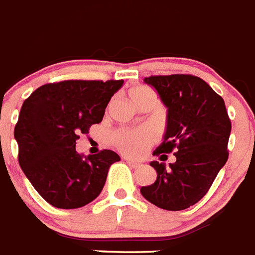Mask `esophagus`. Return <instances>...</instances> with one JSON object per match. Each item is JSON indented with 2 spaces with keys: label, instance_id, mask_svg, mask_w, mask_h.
I'll return each mask as SVG.
<instances>
[{
  "label": "esophagus",
  "instance_id": "1",
  "mask_svg": "<svg viewBox=\"0 0 255 255\" xmlns=\"http://www.w3.org/2000/svg\"><path fill=\"white\" fill-rule=\"evenodd\" d=\"M126 163H127V164L129 165L130 168H138V167H140V163H137V161H134V160H130V159H126Z\"/></svg>",
  "mask_w": 255,
  "mask_h": 255
}]
</instances>
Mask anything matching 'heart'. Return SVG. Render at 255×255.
I'll use <instances>...</instances> for the list:
<instances>
[{"label": "heart", "mask_w": 255, "mask_h": 255, "mask_svg": "<svg viewBox=\"0 0 255 255\" xmlns=\"http://www.w3.org/2000/svg\"><path fill=\"white\" fill-rule=\"evenodd\" d=\"M146 87H136L129 91V99L133 101L136 97L147 92ZM156 138V132L150 127L138 128V129H121L113 136L115 146L125 154L130 156H137L141 155L149 147L151 143H154Z\"/></svg>", "instance_id": "1"}]
</instances>
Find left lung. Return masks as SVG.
<instances>
[{"mask_svg":"<svg viewBox=\"0 0 255 255\" xmlns=\"http://www.w3.org/2000/svg\"><path fill=\"white\" fill-rule=\"evenodd\" d=\"M167 108L163 142L154 154L174 151L169 167L151 161L156 180L141 187L147 201L165 210H183L203 199L229 159L231 121L225 101L199 77L154 75L143 79Z\"/></svg>","mask_w":255,"mask_h":255,"instance_id":"left-lung-1","label":"left lung"}]
</instances>
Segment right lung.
<instances>
[{"label": "right lung", "instance_id": "1", "mask_svg": "<svg viewBox=\"0 0 255 255\" xmlns=\"http://www.w3.org/2000/svg\"><path fill=\"white\" fill-rule=\"evenodd\" d=\"M123 81H64L41 86L23 103L14 137L19 164L52 207L75 209L100 195L108 172L121 158L112 150L79 154L75 141L100 123Z\"/></svg>", "mask_w": 255, "mask_h": 255}]
</instances>
